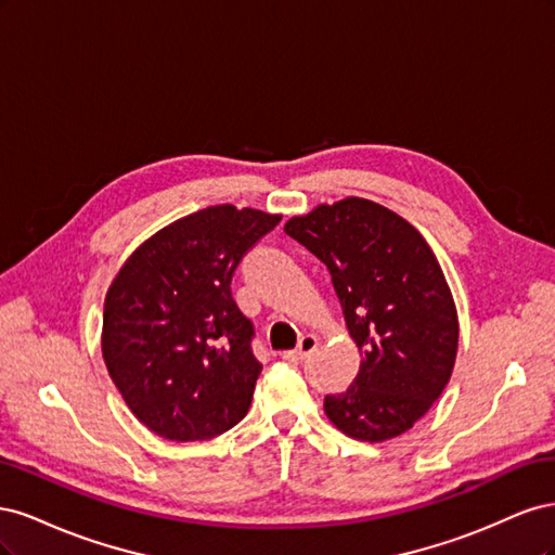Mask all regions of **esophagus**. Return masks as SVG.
I'll use <instances>...</instances> for the list:
<instances>
[{"mask_svg":"<svg viewBox=\"0 0 555 555\" xmlns=\"http://www.w3.org/2000/svg\"><path fill=\"white\" fill-rule=\"evenodd\" d=\"M314 349H317V338H314V335L308 333V335H304V338L298 340L296 349L284 351L282 359H284V361H292V363H298V361H304L306 357H310Z\"/></svg>","mask_w":555,"mask_h":555,"instance_id":"1","label":"esophagus"}]
</instances>
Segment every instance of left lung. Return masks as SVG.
<instances>
[{"label": "left lung", "instance_id": "obj_1", "mask_svg": "<svg viewBox=\"0 0 555 555\" xmlns=\"http://www.w3.org/2000/svg\"><path fill=\"white\" fill-rule=\"evenodd\" d=\"M324 261L349 338L361 351L354 384L324 398L347 438L384 442L408 433L449 384L459 312L438 257L408 220L347 196L284 224Z\"/></svg>", "mask_w": 555, "mask_h": 555}]
</instances>
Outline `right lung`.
<instances>
[{
  "instance_id": "right-lung-1",
  "label": "right lung",
  "mask_w": 555,
  "mask_h": 555,
  "mask_svg": "<svg viewBox=\"0 0 555 555\" xmlns=\"http://www.w3.org/2000/svg\"><path fill=\"white\" fill-rule=\"evenodd\" d=\"M282 215L208 206L131 251L104 300L102 354L139 422L173 442L210 440L247 414L261 363L231 298L245 251Z\"/></svg>"
}]
</instances>
